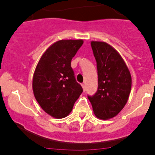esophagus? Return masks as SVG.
<instances>
[{
	"instance_id": "1",
	"label": "esophagus",
	"mask_w": 155,
	"mask_h": 155,
	"mask_svg": "<svg viewBox=\"0 0 155 155\" xmlns=\"http://www.w3.org/2000/svg\"><path fill=\"white\" fill-rule=\"evenodd\" d=\"M81 86H82V88H83V90H84V91H85V87H86L85 84H82Z\"/></svg>"
}]
</instances>
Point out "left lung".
I'll return each instance as SVG.
<instances>
[{"instance_id": "obj_1", "label": "left lung", "mask_w": 155, "mask_h": 155, "mask_svg": "<svg viewBox=\"0 0 155 155\" xmlns=\"http://www.w3.org/2000/svg\"><path fill=\"white\" fill-rule=\"evenodd\" d=\"M97 63L98 90L87 96L96 117L109 120L118 115L128 101L132 79L127 64L120 53L105 42L92 41Z\"/></svg>"}]
</instances>
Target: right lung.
<instances>
[{
    "label": "right lung",
    "mask_w": 155,
    "mask_h": 155,
    "mask_svg": "<svg viewBox=\"0 0 155 155\" xmlns=\"http://www.w3.org/2000/svg\"><path fill=\"white\" fill-rule=\"evenodd\" d=\"M82 39H62L52 44L42 54L32 79L34 95L43 110L54 118L70 114L81 94L71 60L82 46Z\"/></svg>",
    "instance_id": "add662e5"
}]
</instances>
